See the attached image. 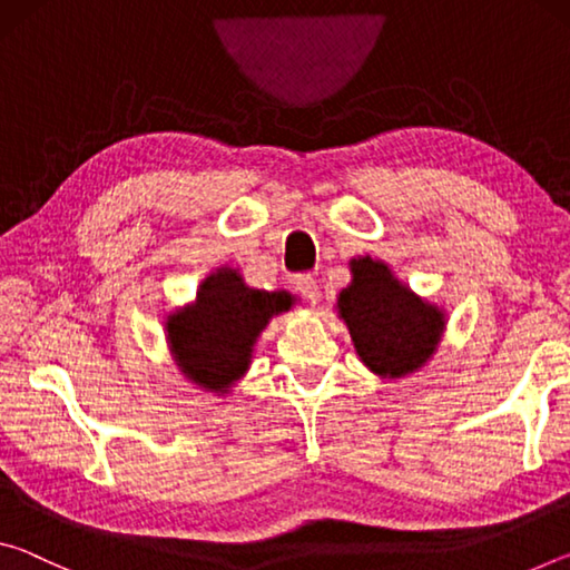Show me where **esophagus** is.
Masks as SVG:
<instances>
[{
	"instance_id": "obj_1",
	"label": "esophagus",
	"mask_w": 570,
	"mask_h": 570,
	"mask_svg": "<svg viewBox=\"0 0 570 570\" xmlns=\"http://www.w3.org/2000/svg\"><path fill=\"white\" fill-rule=\"evenodd\" d=\"M294 286H296V292L302 294L304 298H308V302H312V304L320 302V296H322L320 282H316V278H314L312 274H298V276L294 278Z\"/></svg>"
}]
</instances>
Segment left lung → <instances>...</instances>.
Wrapping results in <instances>:
<instances>
[{
    "label": "left lung",
    "instance_id": "8db88e82",
    "mask_svg": "<svg viewBox=\"0 0 570 570\" xmlns=\"http://www.w3.org/2000/svg\"><path fill=\"white\" fill-rule=\"evenodd\" d=\"M352 272V286L340 294V314L350 326L356 354L384 377L414 372L435 352L445 326L442 314L370 256L354 262Z\"/></svg>",
    "mask_w": 570,
    "mask_h": 570
}]
</instances>
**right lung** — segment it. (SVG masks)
<instances>
[{
	"label": "right lung",
	"mask_w": 570,
	"mask_h": 570,
	"mask_svg": "<svg viewBox=\"0 0 570 570\" xmlns=\"http://www.w3.org/2000/svg\"><path fill=\"white\" fill-rule=\"evenodd\" d=\"M288 306L286 292L248 288L236 272L220 268L200 284L196 304L170 316L173 354L193 382L224 392L246 372L250 346L268 320Z\"/></svg>",
	"instance_id": "1"
}]
</instances>
